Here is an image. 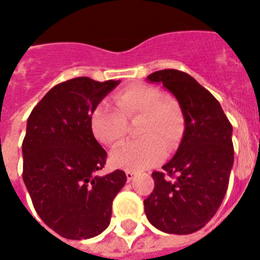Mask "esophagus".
<instances>
[{"mask_svg": "<svg viewBox=\"0 0 260 260\" xmlns=\"http://www.w3.org/2000/svg\"><path fill=\"white\" fill-rule=\"evenodd\" d=\"M125 175H126V179H128V182L134 180V178H135V172H134V171H126V172H125Z\"/></svg>", "mask_w": 260, "mask_h": 260, "instance_id": "1", "label": "esophagus"}]
</instances>
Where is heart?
<instances>
[{"mask_svg":"<svg viewBox=\"0 0 260 260\" xmlns=\"http://www.w3.org/2000/svg\"><path fill=\"white\" fill-rule=\"evenodd\" d=\"M115 109L102 102L92 110L91 131L102 145H118L126 134V121L139 118L136 134L142 139L126 142L111 153L115 167L142 171L157 164L167 151H174L183 138L186 118L175 98L164 96L153 85H131L113 96Z\"/></svg>","mask_w":260,"mask_h":260,"instance_id":"heart-1","label":"heart"}]
</instances>
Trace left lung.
Returning a JSON list of instances; mask_svg holds the SVG:
<instances>
[{
    "mask_svg": "<svg viewBox=\"0 0 260 260\" xmlns=\"http://www.w3.org/2000/svg\"><path fill=\"white\" fill-rule=\"evenodd\" d=\"M176 98L186 129L176 154L153 172L154 190L145 200L149 222L169 234H190L212 219L228 191L234 161L233 126L219 102L183 71L167 69L147 77Z\"/></svg>",
    "mask_w": 260,
    "mask_h": 260,
    "instance_id": "obj_1",
    "label": "left lung"
}]
</instances>
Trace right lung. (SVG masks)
I'll list each match as a JSON object with an SVG mask.
<instances>
[{
  "mask_svg": "<svg viewBox=\"0 0 260 260\" xmlns=\"http://www.w3.org/2000/svg\"><path fill=\"white\" fill-rule=\"evenodd\" d=\"M118 84L88 77L60 82L27 120L23 180L40 218L69 240L101 234L110 224L113 200L126 182L121 169L98 175L107 153L89 124L92 110Z\"/></svg>",
  "mask_w": 260,
  "mask_h": 260,
  "instance_id": "add662e5",
  "label": "right lung"
}]
</instances>
